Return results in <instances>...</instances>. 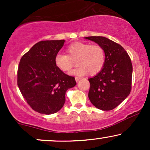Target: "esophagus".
Instances as JSON below:
<instances>
[{"instance_id": "34e87169", "label": "esophagus", "mask_w": 150, "mask_h": 150, "mask_svg": "<svg viewBox=\"0 0 150 150\" xmlns=\"http://www.w3.org/2000/svg\"><path fill=\"white\" fill-rule=\"evenodd\" d=\"M80 77H75V81H76V82H78L79 80H80Z\"/></svg>"}]
</instances>
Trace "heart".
<instances>
[{"label":"heart","instance_id":"heart-1","mask_svg":"<svg viewBox=\"0 0 150 150\" xmlns=\"http://www.w3.org/2000/svg\"><path fill=\"white\" fill-rule=\"evenodd\" d=\"M67 55L58 53L55 57V64L64 73H70L75 64L77 68L73 74L77 75H95L104 68L106 53L99 44L77 42L70 44L66 49Z\"/></svg>","mask_w":150,"mask_h":150}]
</instances>
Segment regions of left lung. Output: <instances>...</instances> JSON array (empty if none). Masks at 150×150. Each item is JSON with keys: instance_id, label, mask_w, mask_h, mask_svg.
<instances>
[{"instance_id": "obj_1", "label": "left lung", "mask_w": 150, "mask_h": 150, "mask_svg": "<svg viewBox=\"0 0 150 150\" xmlns=\"http://www.w3.org/2000/svg\"><path fill=\"white\" fill-rule=\"evenodd\" d=\"M85 39L101 45L106 53L103 69L88 79L90 82L88 97L95 107L110 111L126 99L131 90V60L120 44L104 37H86Z\"/></svg>"}]
</instances>
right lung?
Here are the masks:
<instances>
[{"instance_id":"right-lung-1","label":"right lung","mask_w":150,"mask_h":150,"mask_svg":"<svg viewBox=\"0 0 150 150\" xmlns=\"http://www.w3.org/2000/svg\"><path fill=\"white\" fill-rule=\"evenodd\" d=\"M65 40L41 41L20 59L18 85L27 104L34 111L52 114L61 109L65 92L76 85L75 77L58 69L55 57Z\"/></svg>"}]
</instances>
